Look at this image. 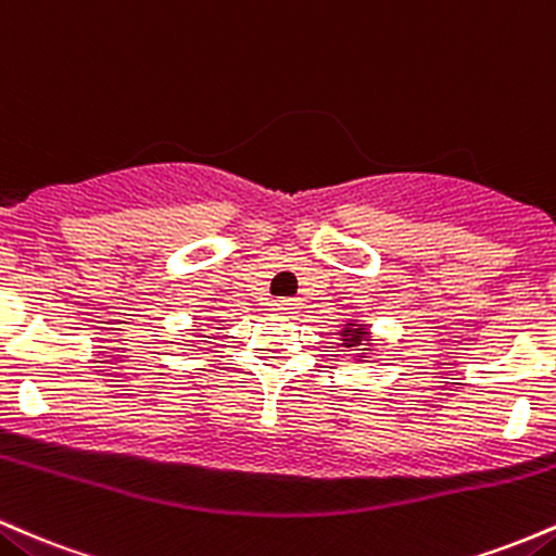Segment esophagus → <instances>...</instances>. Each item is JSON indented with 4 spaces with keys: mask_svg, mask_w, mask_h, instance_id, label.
<instances>
[{
    "mask_svg": "<svg viewBox=\"0 0 556 556\" xmlns=\"http://www.w3.org/2000/svg\"><path fill=\"white\" fill-rule=\"evenodd\" d=\"M273 309H276L278 315H296L299 302L296 299H276V302H273Z\"/></svg>",
    "mask_w": 556,
    "mask_h": 556,
    "instance_id": "esophagus-1",
    "label": "esophagus"
}]
</instances>
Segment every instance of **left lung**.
<instances>
[{
  "mask_svg": "<svg viewBox=\"0 0 556 556\" xmlns=\"http://www.w3.org/2000/svg\"><path fill=\"white\" fill-rule=\"evenodd\" d=\"M341 336V352H352L354 362H370L376 357L378 336L372 333V326L362 317H349L339 330Z\"/></svg>",
  "mask_w": 556,
  "mask_h": 556,
  "instance_id": "obj_1",
  "label": "left lung"
}]
</instances>
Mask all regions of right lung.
Wrapping results in <instances>:
<instances>
[{"label":"right lung","instance_id":"obj_1","mask_svg":"<svg viewBox=\"0 0 556 556\" xmlns=\"http://www.w3.org/2000/svg\"><path fill=\"white\" fill-rule=\"evenodd\" d=\"M197 330H202V328H197Z\"/></svg>","mask_w":556,"mask_h":556}]
</instances>
